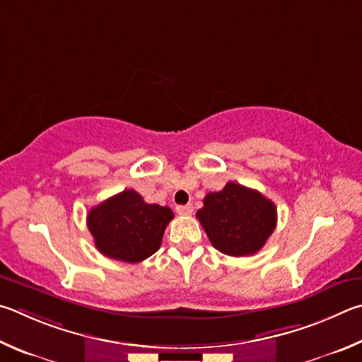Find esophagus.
Instances as JSON below:
<instances>
[{
  "instance_id": "1",
  "label": "esophagus",
  "mask_w": 362,
  "mask_h": 362,
  "mask_svg": "<svg viewBox=\"0 0 362 362\" xmlns=\"http://www.w3.org/2000/svg\"><path fill=\"white\" fill-rule=\"evenodd\" d=\"M194 211V206L192 205H180L176 206V213L181 214V216H189V214H192Z\"/></svg>"
}]
</instances>
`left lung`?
I'll use <instances>...</instances> for the list:
<instances>
[{
    "mask_svg": "<svg viewBox=\"0 0 362 362\" xmlns=\"http://www.w3.org/2000/svg\"><path fill=\"white\" fill-rule=\"evenodd\" d=\"M211 245L227 256H252L276 227V206L255 189L227 182L223 191L206 194L197 211Z\"/></svg>",
    "mask_w": 362,
    "mask_h": 362,
    "instance_id": "obj_1",
    "label": "left lung"
}]
</instances>
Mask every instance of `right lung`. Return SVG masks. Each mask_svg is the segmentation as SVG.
<instances>
[{"label":"right lung","mask_w":362,"mask_h":362,"mask_svg":"<svg viewBox=\"0 0 362 362\" xmlns=\"http://www.w3.org/2000/svg\"><path fill=\"white\" fill-rule=\"evenodd\" d=\"M173 211L168 206L146 204L133 189L112 195L87 214V226L101 255L136 264L160 248L163 232Z\"/></svg>","instance_id":"add662e5"}]
</instances>
